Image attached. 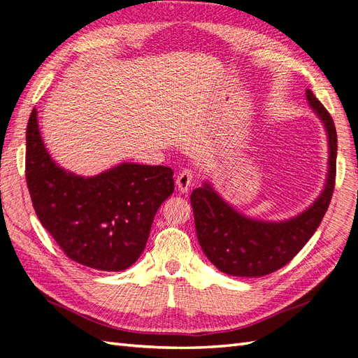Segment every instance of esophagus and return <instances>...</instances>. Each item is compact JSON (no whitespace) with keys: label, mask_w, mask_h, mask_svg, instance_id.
Here are the masks:
<instances>
[{"label":"esophagus","mask_w":358,"mask_h":358,"mask_svg":"<svg viewBox=\"0 0 358 358\" xmlns=\"http://www.w3.org/2000/svg\"><path fill=\"white\" fill-rule=\"evenodd\" d=\"M195 182V173L190 169H185L182 172L178 173L177 177V187L181 192V194H186V192L194 186Z\"/></svg>","instance_id":"1"}]
</instances>
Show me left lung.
<instances>
[{
  "instance_id": "left-lung-1",
  "label": "left lung",
  "mask_w": 358,
  "mask_h": 358,
  "mask_svg": "<svg viewBox=\"0 0 358 358\" xmlns=\"http://www.w3.org/2000/svg\"><path fill=\"white\" fill-rule=\"evenodd\" d=\"M307 99L324 122L329 160L325 189L306 212L282 222L250 219L228 206L208 185L190 195L198 242L215 266L234 277H263L287 264L315 234L336 185L337 133L331 115L307 89Z\"/></svg>"
}]
</instances>
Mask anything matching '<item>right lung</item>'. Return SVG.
I'll use <instances>...</instances> for the list:
<instances>
[{
	"label": "right lung",
	"mask_w": 358,
	"mask_h": 358,
	"mask_svg": "<svg viewBox=\"0 0 358 358\" xmlns=\"http://www.w3.org/2000/svg\"><path fill=\"white\" fill-rule=\"evenodd\" d=\"M25 178L34 212L71 260L98 271H124L141 257L154 216L173 192L166 166L121 163L78 177L52 162L38 112L27 124Z\"/></svg>",
	"instance_id": "add662e5"
}]
</instances>
